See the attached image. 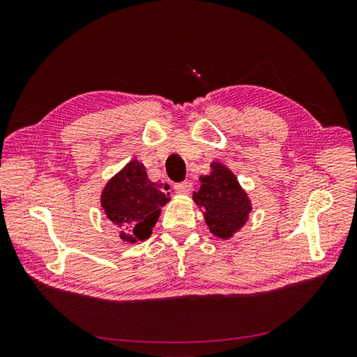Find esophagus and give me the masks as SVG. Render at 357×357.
I'll use <instances>...</instances> for the list:
<instances>
[{"instance_id":"esophagus-1","label":"esophagus","mask_w":357,"mask_h":357,"mask_svg":"<svg viewBox=\"0 0 357 357\" xmlns=\"http://www.w3.org/2000/svg\"><path fill=\"white\" fill-rule=\"evenodd\" d=\"M193 189V185L192 181H183V183H177V185H174V190L177 193H180V195H189V193L192 192Z\"/></svg>"}]
</instances>
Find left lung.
<instances>
[{
  "instance_id": "1",
  "label": "left lung",
  "mask_w": 357,
  "mask_h": 357,
  "mask_svg": "<svg viewBox=\"0 0 357 357\" xmlns=\"http://www.w3.org/2000/svg\"><path fill=\"white\" fill-rule=\"evenodd\" d=\"M211 172L201 176V188L193 192V201L202 210L210 232L229 240L247 223L252 202L234 172L222 162H211Z\"/></svg>"
}]
</instances>
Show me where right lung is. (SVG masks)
<instances>
[{"instance_id":"obj_1","label":"right lung","mask_w":357,"mask_h":357,"mask_svg":"<svg viewBox=\"0 0 357 357\" xmlns=\"http://www.w3.org/2000/svg\"><path fill=\"white\" fill-rule=\"evenodd\" d=\"M168 189V185L149 180L144 165L137 159L128 162L107 181L101 192V205L119 238L131 244L147 240L160 208L171 199Z\"/></svg>"}]
</instances>
